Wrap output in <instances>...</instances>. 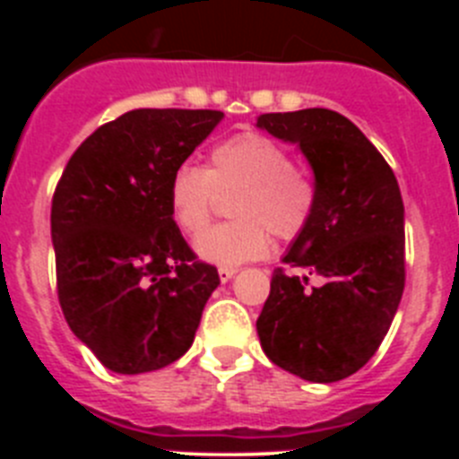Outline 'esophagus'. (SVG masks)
Returning a JSON list of instances; mask_svg holds the SVG:
<instances>
[{"mask_svg": "<svg viewBox=\"0 0 459 459\" xmlns=\"http://www.w3.org/2000/svg\"><path fill=\"white\" fill-rule=\"evenodd\" d=\"M237 271H238L237 266H221V269H218V275H221L222 282H227V280L237 275Z\"/></svg>", "mask_w": 459, "mask_h": 459, "instance_id": "obj_1", "label": "esophagus"}]
</instances>
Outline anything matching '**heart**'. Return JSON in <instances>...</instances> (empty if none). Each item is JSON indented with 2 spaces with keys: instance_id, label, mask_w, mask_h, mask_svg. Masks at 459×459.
Instances as JSON below:
<instances>
[{
  "instance_id": "heart-1",
  "label": "heart",
  "mask_w": 459,
  "mask_h": 459,
  "mask_svg": "<svg viewBox=\"0 0 459 459\" xmlns=\"http://www.w3.org/2000/svg\"><path fill=\"white\" fill-rule=\"evenodd\" d=\"M234 195L230 213L237 221L218 225L195 243L197 255L221 266L264 257L271 232L294 238L317 209V184L294 168L285 144L259 133H238L209 153V165H181L169 181V213L188 237L209 225L218 195Z\"/></svg>"
}]
</instances>
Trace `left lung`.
<instances>
[{"mask_svg": "<svg viewBox=\"0 0 459 459\" xmlns=\"http://www.w3.org/2000/svg\"><path fill=\"white\" fill-rule=\"evenodd\" d=\"M257 126L307 158L317 209L273 271L257 319L275 366L317 384L354 375L379 350L404 291V204L391 165L347 117L326 108L259 115Z\"/></svg>", "mask_w": 459, "mask_h": 459, "instance_id": "8db88e82", "label": "left lung"}]
</instances>
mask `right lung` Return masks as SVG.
<instances>
[{
	"label": "right lung",
	"instance_id": "right-lung-1",
	"mask_svg": "<svg viewBox=\"0 0 459 459\" xmlns=\"http://www.w3.org/2000/svg\"><path fill=\"white\" fill-rule=\"evenodd\" d=\"M218 109H131L75 149L52 197L56 294L68 326L108 370H160L188 351L216 266L169 213L174 169Z\"/></svg>",
	"mask_w": 459,
	"mask_h": 459
}]
</instances>
